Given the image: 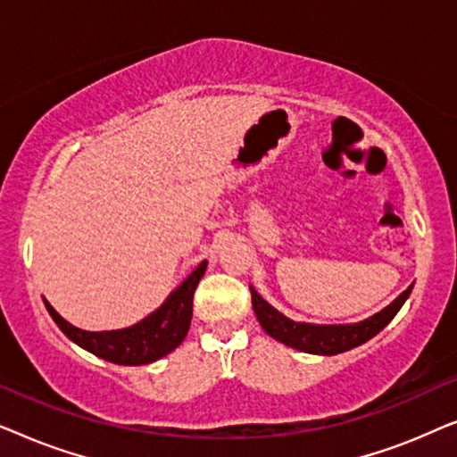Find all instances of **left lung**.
I'll use <instances>...</instances> for the list:
<instances>
[{
	"label": "left lung",
	"mask_w": 457,
	"mask_h": 457,
	"mask_svg": "<svg viewBox=\"0 0 457 457\" xmlns=\"http://www.w3.org/2000/svg\"><path fill=\"white\" fill-rule=\"evenodd\" d=\"M411 287L414 285H410L395 302L386 305V308L383 312H378V314L368 318V320L358 324H339V327H320V324L293 322L287 316L280 314V312L274 310L270 303H266L253 287H249V289H252V305L255 316H258L262 328H264L272 339L305 353L335 355L347 352V349L358 347L368 339H372L374 335H378L380 330L393 320V316L402 310L405 299L410 297Z\"/></svg>",
	"instance_id": "obj_1"
}]
</instances>
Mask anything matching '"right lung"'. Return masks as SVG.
I'll use <instances>...</instances> for the list:
<instances>
[{
	"label": "right lung",
	"mask_w": 457,
	"mask_h": 457,
	"mask_svg": "<svg viewBox=\"0 0 457 457\" xmlns=\"http://www.w3.org/2000/svg\"><path fill=\"white\" fill-rule=\"evenodd\" d=\"M205 266H208V262H202L154 314H149L145 320L137 322L129 328L89 333V330H80L72 327L71 322H66L49 305V302H46V308L68 339L87 349V352H91L93 355H97V358H104L112 361V364L120 366L152 364V361L170 353L172 349H177L183 343L187 333H189L193 316V293H195V287L204 277Z\"/></svg>",
	"instance_id": "right-lung-1"
}]
</instances>
